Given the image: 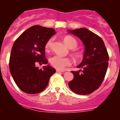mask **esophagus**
<instances>
[{
  "label": "esophagus",
  "instance_id": "esophagus-1",
  "mask_svg": "<svg viewBox=\"0 0 120 120\" xmlns=\"http://www.w3.org/2000/svg\"><path fill=\"white\" fill-rule=\"evenodd\" d=\"M57 72H64V71H63V70H59V69H56Z\"/></svg>",
  "mask_w": 120,
  "mask_h": 120
}]
</instances>
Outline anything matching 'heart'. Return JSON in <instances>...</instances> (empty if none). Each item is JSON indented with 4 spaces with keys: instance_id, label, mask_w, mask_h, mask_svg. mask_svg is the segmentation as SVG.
<instances>
[{
    "instance_id": "heart-1",
    "label": "heart",
    "mask_w": 120,
    "mask_h": 120,
    "mask_svg": "<svg viewBox=\"0 0 120 120\" xmlns=\"http://www.w3.org/2000/svg\"><path fill=\"white\" fill-rule=\"evenodd\" d=\"M53 38H50L47 41L45 45V50L49 51L51 49L53 44ZM64 42L70 49H75L77 46V42L74 38L67 36L64 38ZM74 58L76 60H78L81 57L80 52L75 51L72 53ZM50 63L53 67L59 70H64L66 67L70 66L71 64V60L68 57L60 56L59 55H54L50 59Z\"/></svg>"
}]
</instances>
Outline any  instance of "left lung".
I'll return each mask as SVG.
<instances>
[{
	"label": "left lung",
	"mask_w": 120,
	"mask_h": 120,
	"mask_svg": "<svg viewBox=\"0 0 120 120\" xmlns=\"http://www.w3.org/2000/svg\"><path fill=\"white\" fill-rule=\"evenodd\" d=\"M68 33L79 38L85 46L83 58L77 68L71 71L74 78L68 82L69 88L78 95H88L98 89L106 74L109 54L103 41L85 28L68 30Z\"/></svg>",
	"instance_id": "left-lung-1"
}]
</instances>
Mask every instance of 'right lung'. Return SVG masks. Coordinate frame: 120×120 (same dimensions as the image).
<instances>
[{
	"instance_id": "1",
	"label": "right lung",
	"mask_w": 120,
	"mask_h": 120,
	"mask_svg": "<svg viewBox=\"0 0 120 120\" xmlns=\"http://www.w3.org/2000/svg\"><path fill=\"white\" fill-rule=\"evenodd\" d=\"M56 33L51 28L34 25L14 42L10 57V71L17 86L24 92L36 94L42 92L56 72L55 69L49 65L42 68L37 66L48 63L45 45Z\"/></svg>"
}]
</instances>
